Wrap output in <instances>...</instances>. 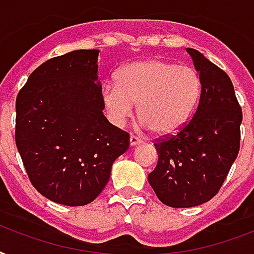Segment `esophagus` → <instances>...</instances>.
I'll list each match as a JSON object with an SVG mask.
<instances>
[{"mask_svg": "<svg viewBox=\"0 0 254 254\" xmlns=\"http://www.w3.org/2000/svg\"><path fill=\"white\" fill-rule=\"evenodd\" d=\"M143 143V140H141L140 137L135 136V135H131L129 136V145L131 147H133V145H137V144H141Z\"/></svg>", "mask_w": 254, "mask_h": 254, "instance_id": "1", "label": "esophagus"}]
</instances>
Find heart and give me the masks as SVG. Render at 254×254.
Returning <instances> with one entry per match:
<instances>
[{"label": "heart", "mask_w": 254, "mask_h": 254, "mask_svg": "<svg viewBox=\"0 0 254 254\" xmlns=\"http://www.w3.org/2000/svg\"><path fill=\"white\" fill-rule=\"evenodd\" d=\"M201 94L197 71L164 60L126 64L117 82L103 86L102 100L110 119L123 125L135 113L141 126L160 136L172 135L187 125Z\"/></svg>", "instance_id": "heart-1"}]
</instances>
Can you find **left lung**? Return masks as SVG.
I'll return each instance as SVG.
<instances>
[{"instance_id":"obj_1","label":"left lung","mask_w":254,"mask_h":254,"mask_svg":"<svg viewBox=\"0 0 254 254\" xmlns=\"http://www.w3.org/2000/svg\"><path fill=\"white\" fill-rule=\"evenodd\" d=\"M201 80L193 118L176 135L155 143L159 159L148 175L163 204L190 208L209 201L223 186L240 151L243 111L227 72L187 47Z\"/></svg>"}]
</instances>
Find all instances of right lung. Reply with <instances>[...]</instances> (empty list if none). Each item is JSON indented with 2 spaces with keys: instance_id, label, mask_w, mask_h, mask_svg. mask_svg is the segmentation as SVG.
Segmentation results:
<instances>
[{
  "instance_id": "add662e5",
  "label": "right lung",
  "mask_w": 254,
  "mask_h": 254,
  "mask_svg": "<svg viewBox=\"0 0 254 254\" xmlns=\"http://www.w3.org/2000/svg\"><path fill=\"white\" fill-rule=\"evenodd\" d=\"M99 50L43 62L15 100V144L31 184L54 202L79 207L109 183L129 135L103 115Z\"/></svg>"
}]
</instances>
